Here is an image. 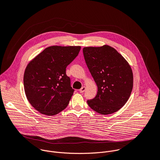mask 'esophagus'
<instances>
[{"instance_id": "esophagus-1", "label": "esophagus", "mask_w": 160, "mask_h": 160, "mask_svg": "<svg viewBox=\"0 0 160 160\" xmlns=\"http://www.w3.org/2000/svg\"><path fill=\"white\" fill-rule=\"evenodd\" d=\"M85 90H86V87L83 86V87H82L80 89V90H79V91H80V93H83V92H85Z\"/></svg>"}]
</instances>
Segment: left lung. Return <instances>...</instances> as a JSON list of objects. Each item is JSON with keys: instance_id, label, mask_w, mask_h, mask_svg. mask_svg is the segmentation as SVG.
Instances as JSON below:
<instances>
[{"instance_id": "left-lung-1", "label": "left lung", "mask_w": 160, "mask_h": 160, "mask_svg": "<svg viewBox=\"0 0 160 160\" xmlns=\"http://www.w3.org/2000/svg\"><path fill=\"white\" fill-rule=\"evenodd\" d=\"M85 62L98 86L96 97L87 101L89 107L102 115L118 111L127 102L133 88V73L125 58L114 48L83 49Z\"/></svg>"}]
</instances>
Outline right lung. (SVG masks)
I'll use <instances>...</instances> for the list:
<instances>
[{
  "mask_svg": "<svg viewBox=\"0 0 160 160\" xmlns=\"http://www.w3.org/2000/svg\"><path fill=\"white\" fill-rule=\"evenodd\" d=\"M80 49V46H51L27 65L23 78L25 94L31 105L40 113L55 115L69 104L74 89L66 68Z\"/></svg>",
  "mask_w": 160,
  "mask_h": 160,
  "instance_id": "1",
  "label": "right lung"
}]
</instances>
